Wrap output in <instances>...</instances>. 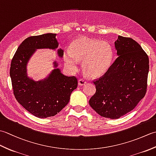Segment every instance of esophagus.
I'll return each mask as SVG.
<instances>
[{
  "mask_svg": "<svg viewBox=\"0 0 156 156\" xmlns=\"http://www.w3.org/2000/svg\"><path fill=\"white\" fill-rule=\"evenodd\" d=\"M87 84V81H86L84 79H79L78 80V85L79 86H83Z\"/></svg>",
  "mask_w": 156,
  "mask_h": 156,
  "instance_id": "1",
  "label": "esophagus"
}]
</instances>
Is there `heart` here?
Masks as SVG:
<instances>
[{
  "label": "heart",
  "instance_id": "1",
  "mask_svg": "<svg viewBox=\"0 0 156 156\" xmlns=\"http://www.w3.org/2000/svg\"><path fill=\"white\" fill-rule=\"evenodd\" d=\"M113 57L111 45L105 41L89 37H80L72 43L70 49L64 52V60L72 71L78 69V61L82 60L84 74L91 78H98L107 72Z\"/></svg>",
  "mask_w": 156,
  "mask_h": 156
}]
</instances>
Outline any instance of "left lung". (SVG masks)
Returning <instances> with one entry per match:
<instances>
[{
    "mask_svg": "<svg viewBox=\"0 0 156 156\" xmlns=\"http://www.w3.org/2000/svg\"><path fill=\"white\" fill-rule=\"evenodd\" d=\"M118 57L107 72L93 83L95 94L89 105L101 117L123 116L136 107L147 91L149 58L141 45L119 35L115 42Z\"/></svg>",
    "mask_w": 156,
    "mask_h": 156,
    "instance_id": "8db88e82",
    "label": "left lung"
}]
</instances>
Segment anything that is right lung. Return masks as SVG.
Wrapping results in <instances>:
<instances>
[{
    "mask_svg": "<svg viewBox=\"0 0 156 156\" xmlns=\"http://www.w3.org/2000/svg\"><path fill=\"white\" fill-rule=\"evenodd\" d=\"M55 36V34H46L27 37L19 46L11 60L10 76L16 100L38 118L57 115L68 105L71 93L78 86L75 76L62 74L58 68L44 80L35 82L27 77L26 66L31 55L36 49L57 48ZM58 54L62 57L64 51L58 49Z\"/></svg>",
    "mask_w": 156,
    "mask_h": 156,
    "instance_id": "1",
    "label": "right lung"
}]
</instances>
